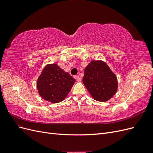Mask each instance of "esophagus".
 Wrapping results in <instances>:
<instances>
[{"label":"esophagus","mask_w":153,"mask_h":153,"mask_svg":"<svg viewBox=\"0 0 153 153\" xmlns=\"http://www.w3.org/2000/svg\"><path fill=\"white\" fill-rule=\"evenodd\" d=\"M76 80H77L78 82H80L81 80H82V78H81L79 76H76Z\"/></svg>","instance_id":"1"}]
</instances>
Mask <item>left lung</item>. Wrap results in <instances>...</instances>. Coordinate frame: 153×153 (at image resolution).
Returning a JSON list of instances; mask_svg holds the SVG:
<instances>
[{"label":"left lung","mask_w":153,"mask_h":153,"mask_svg":"<svg viewBox=\"0 0 153 153\" xmlns=\"http://www.w3.org/2000/svg\"><path fill=\"white\" fill-rule=\"evenodd\" d=\"M82 81L92 98L101 102L112 98L117 90L116 76L101 61H92L88 64Z\"/></svg>","instance_id":"left-lung-1"}]
</instances>
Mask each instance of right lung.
<instances>
[{
	"label": "right lung",
	"instance_id": "obj_1",
	"mask_svg": "<svg viewBox=\"0 0 153 153\" xmlns=\"http://www.w3.org/2000/svg\"><path fill=\"white\" fill-rule=\"evenodd\" d=\"M75 82V78L56 64H48L38 78L37 88L44 100L57 103L65 99Z\"/></svg>",
	"mask_w": 153,
	"mask_h": 153
}]
</instances>
